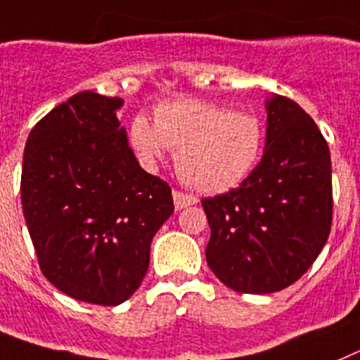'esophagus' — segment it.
I'll return each mask as SVG.
<instances>
[{
	"instance_id": "34e87169",
	"label": "esophagus",
	"mask_w": 360,
	"mask_h": 360,
	"mask_svg": "<svg viewBox=\"0 0 360 360\" xmlns=\"http://www.w3.org/2000/svg\"><path fill=\"white\" fill-rule=\"evenodd\" d=\"M195 202H198V198L179 192V190H174V205H176V210H183V208L195 205Z\"/></svg>"
}]
</instances>
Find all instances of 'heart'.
<instances>
[{"mask_svg": "<svg viewBox=\"0 0 360 360\" xmlns=\"http://www.w3.org/2000/svg\"><path fill=\"white\" fill-rule=\"evenodd\" d=\"M130 143L150 168L168 148L176 150L174 162L183 183L201 193H223L257 167L264 128L252 114L201 99H176L155 108L154 124L136 115Z\"/></svg>", "mask_w": 360, "mask_h": 360, "instance_id": "b5f03b06", "label": "heart"}]
</instances>
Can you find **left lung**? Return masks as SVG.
Wrapping results in <instances>:
<instances>
[{"label": "left lung", "instance_id": "left-lung-1", "mask_svg": "<svg viewBox=\"0 0 360 360\" xmlns=\"http://www.w3.org/2000/svg\"><path fill=\"white\" fill-rule=\"evenodd\" d=\"M266 148L248 177L202 199L206 262L240 293H271L301 279L326 245L333 214L330 148L292 99L266 101Z\"/></svg>", "mask_w": 360, "mask_h": 360}]
</instances>
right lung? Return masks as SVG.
<instances>
[{
	"instance_id": "obj_1",
	"label": "right lung",
	"mask_w": 360,
	"mask_h": 360,
	"mask_svg": "<svg viewBox=\"0 0 360 360\" xmlns=\"http://www.w3.org/2000/svg\"><path fill=\"white\" fill-rule=\"evenodd\" d=\"M123 99L79 92L29 134L21 205L43 275L77 301L117 306L174 212L168 183L143 170L117 120Z\"/></svg>"
}]
</instances>
